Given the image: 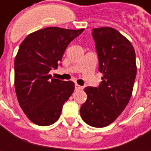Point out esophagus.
Returning a JSON list of instances; mask_svg holds the SVG:
<instances>
[{"label":"esophagus","instance_id":"34e87169","mask_svg":"<svg viewBox=\"0 0 151 151\" xmlns=\"http://www.w3.org/2000/svg\"><path fill=\"white\" fill-rule=\"evenodd\" d=\"M75 89L77 91V90H81L82 89V86H79L78 84H76L75 85Z\"/></svg>","mask_w":151,"mask_h":151}]
</instances>
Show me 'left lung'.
I'll return each instance as SVG.
<instances>
[{
	"instance_id": "1",
	"label": "left lung",
	"mask_w": 151,
	"mask_h": 151,
	"mask_svg": "<svg viewBox=\"0 0 151 151\" xmlns=\"http://www.w3.org/2000/svg\"><path fill=\"white\" fill-rule=\"evenodd\" d=\"M102 74L98 87L84 89L87 99L81 107L86 124L96 128L111 124L130 100L136 76L135 52L131 42L109 27L92 29Z\"/></svg>"
}]
</instances>
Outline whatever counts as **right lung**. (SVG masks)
I'll use <instances>...</instances> for the list:
<instances>
[{
  "label": "right lung",
  "instance_id": "add662e5",
  "mask_svg": "<svg viewBox=\"0 0 151 151\" xmlns=\"http://www.w3.org/2000/svg\"><path fill=\"white\" fill-rule=\"evenodd\" d=\"M83 31L45 27L27 35L20 44L14 61L15 91L21 108L33 124H55L72 95L74 82L52 78L50 71L58 68L68 44Z\"/></svg>",
  "mask_w": 151,
  "mask_h": 151
}]
</instances>
